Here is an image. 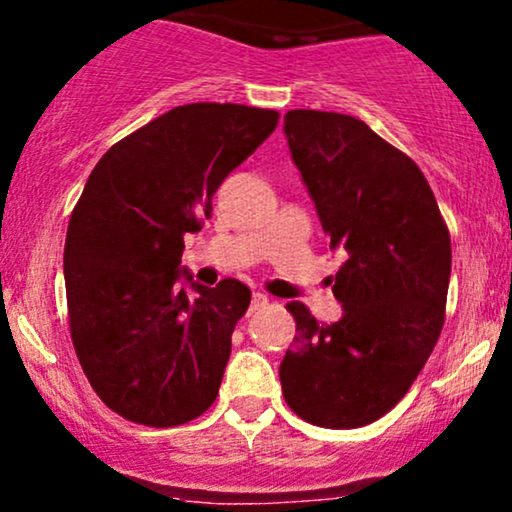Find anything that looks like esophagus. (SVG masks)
<instances>
[{
  "instance_id": "1",
  "label": "esophagus",
  "mask_w": 512,
  "mask_h": 512,
  "mask_svg": "<svg viewBox=\"0 0 512 512\" xmlns=\"http://www.w3.org/2000/svg\"><path fill=\"white\" fill-rule=\"evenodd\" d=\"M269 305V298L264 296V293H252V301H250V313H255V310H262Z\"/></svg>"
}]
</instances>
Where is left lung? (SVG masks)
Returning <instances> with one entry per match:
<instances>
[{
	"label": "left lung",
	"mask_w": 512,
	"mask_h": 512,
	"mask_svg": "<svg viewBox=\"0 0 512 512\" xmlns=\"http://www.w3.org/2000/svg\"><path fill=\"white\" fill-rule=\"evenodd\" d=\"M284 132L322 231L349 260L332 279L342 320L320 325L303 303L286 305L298 337L281 392L308 424H373L407 395L443 330L448 226L419 166L363 120L289 110Z\"/></svg>",
	"instance_id": "left-lung-1"
}]
</instances>
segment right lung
Here are the masks:
<instances>
[{"label":"right lung","mask_w":512,"mask_h":512,"mask_svg":"<svg viewBox=\"0 0 512 512\" xmlns=\"http://www.w3.org/2000/svg\"><path fill=\"white\" fill-rule=\"evenodd\" d=\"M276 122V110L248 105H178L88 175L64 243L69 332L88 383L127 421L180 426L219 395L250 289L195 284L180 269L182 238L202 231L214 192Z\"/></svg>","instance_id":"right-lung-1"}]
</instances>
